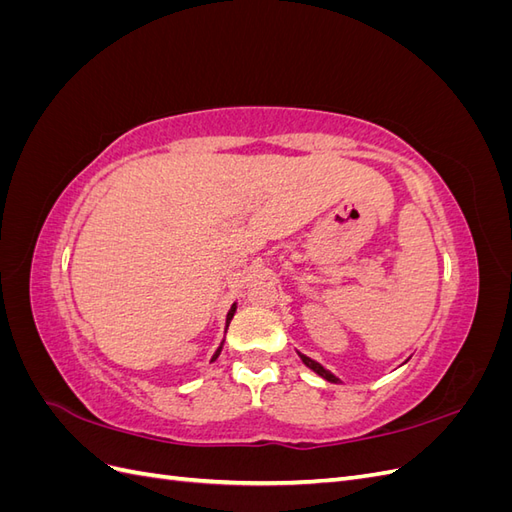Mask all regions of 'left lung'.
Wrapping results in <instances>:
<instances>
[{"label":"left lung","mask_w":512,"mask_h":512,"mask_svg":"<svg viewBox=\"0 0 512 512\" xmlns=\"http://www.w3.org/2000/svg\"><path fill=\"white\" fill-rule=\"evenodd\" d=\"M299 356H301V361H303L309 369H314L316 374H318V376H322L324 380H329V382H339V378H335L329 369H324V367H322L320 363H316L314 359H309V356H305V354H301V352H299Z\"/></svg>","instance_id":"1"}]
</instances>
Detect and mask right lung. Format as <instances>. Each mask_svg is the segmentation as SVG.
<instances>
[{
	"instance_id": "add662e5",
	"label": "right lung",
	"mask_w": 512,
	"mask_h": 512,
	"mask_svg": "<svg viewBox=\"0 0 512 512\" xmlns=\"http://www.w3.org/2000/svg\"><path fill=\"white\" fill-rule=\"evenodd\" d=\"M235 309H237V305H232V307H230V312H228V316H226V329H228V324H230L232 316H235ZM222 346H224V342L220 344V348H218V350H215V354H213V359H211V361H215V359H218V356H220V352H222Z\"/></svg>"
}]
</instances>
